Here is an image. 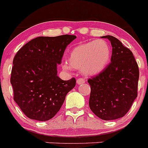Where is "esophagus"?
Returning <instances> with one entry per match:
<instances>
[{
  "label": "esophagus",
  "mask_w": 148,
  "mask_h": 148,
  "mask_svg": "<svg viewBox=\"0 0 148 148\" xmlns=\"http://www.w3.org/2000/svg\"><path fill=\"white\" fill-rule=\"evenodd\" d=\"M84 82V79L82 78H79L77 80V84H79H79H83Z\"/></svg>",
  "instance_id": "esophagus-1"
}]
</instances>
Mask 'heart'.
<instances>
[{
    "mask_svg": "<svg viewBox=\"0 0 148 148\" xmlns=\"http://www.w3.org/2000/svg\"><path fill=\"white\" fill-rule=\"evenodd\" d=\"M110 47L106 40L90 41L73 48L69 56L70 66L63 64L62 68L69 71L72 67L82 69L85 75L95 76L106 68L110 62Z\"/></svg>",
    "mask_w": 148,
    "mask_h": 148,
    "instance_id": "heart-1",
    "label": "heart"
}]
</instances>
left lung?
<instances>
[{
    "mask_svg": "<svg viewBox=\"0 0 148 148\" xmlns=\"http://www.w3.org/2000/svg\"><path fill=\"white\" fill-rule=\"evenodd\" d=\"M101 38L111 44V62L88 79L91 87L89 106L97 117L109 121L124 116L137 97L139 69L132 51L121 41L110 35Z\"/></svg>",
    "mask_w": 148,
    "mask_h": 148,
    "instance_id": "obj_1",
    "label": "left lung"
}]
</instances>
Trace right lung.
Listing matches in <instances>:
<instances>
[{"label": "right lung", "mask_w": 148, "mask_h": 148, "mask_svg": "<svg viewBox=\"0 0 148 148\" xmlns=\"http://www.w3.org/2000/svg\"><path fill=\"white\" fill-rule=\"evenodd\" d=\"M75 35L38 37L24 45L13 61L11 84L14 99L31 119L45 121L61 109L76 79L62 80L57 66Z\"/></svg>", "instance_id": "1"}]
</instances>
